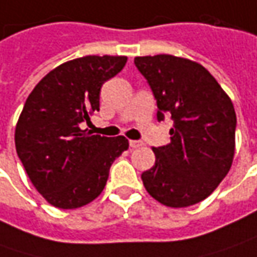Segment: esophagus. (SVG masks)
<instances>
[{
    "label": "esophagus",
    "mask_w": 257,
    "mask_h": 257,
    "mask_svg": "<svg viewBox=\"0 0 257 257\" xmlns=\"http://www.w3.org/2000/svg\"><path fill=\"white\" fill-rule=\"evenodd\" d=\"M140 146H143V142H139V140H130V147H132V149H137V147H140Z\"/></svg>",
    "instance_id": "esophagus-1"
}]
</instances>
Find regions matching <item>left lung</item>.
<instances>
[{
	"label": "left lung",
	"mask_w": 257,
	"mask_h": 257,
	"mask_svg": "<svg viewBox=\"0 0 257 257\" xmlns=\"http://www.w3.org/2000/svg\"><path fill=\"white\" fill-rule=\"evenodd\" d=\"M157 101V120L172 117L170 143L153 147L156 163L144 187L169 207L204 200L230 170L236 113L232 100L203 65L169 54L136 57Z\"/></svg>",
	"instance_id": "1"
}]
</instances>
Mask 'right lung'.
I'll list each match as a JSON object with an SVG mask.
<instances>
[{"label": "right lung", "instance_id": "add662e5", "mask_svg": "<svg viewBox=\"0 0 257 257\" xmlns=\"http://www.w3.org/2000/svg\"><path fill=\"white\" fill-rule=\"evenodd\" d=\"M127 57L87 55L58 65L28 95L15 127V149L31 183L58 209H77L103 192L128 140L87 133L103 84Z\"/></svg>", "mask_w": 257, "mask_h": 257}]
</instances>
